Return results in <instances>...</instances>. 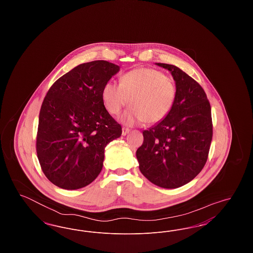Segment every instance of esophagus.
<instances>
[{"instance_id": "34e87169", "label": "esophagus", "mask_w": 253, "mask_h": 253, "mask_svg": "<svg viewBox=\"0 0 253 253\" xmlns=\"http://www.w3.org/2000/svg\"><path fill=\"white\" fill-rule=\"evenodd\" d=\"M130 132V129L128 128H122V135H126L127 133H129Z\"/></svg>"}]
</instances>
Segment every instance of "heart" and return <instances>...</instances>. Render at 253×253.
I'll return each mask as SVG.
<instances>
[{"label":"heart","instance_id":"obj_1","mask_svg":"<svg viewBox=\"0 0 253 253\" xmlns=\"http://www.w3.org/2000/svg\"><path fill=\"white\" fill-rule=\"evenodd\" d=\"M106 110L113 116H119L129 103L132 107L122 116L126 125L144 121L154 124L164 120L171 111L176 98L173 81L153 68H137L125 73L120 84L108 82L101 91Z\"/></svg>","mask_w":253,"mask_h":253}]
</instances>
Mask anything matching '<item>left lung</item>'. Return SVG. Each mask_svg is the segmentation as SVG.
<instances>
[{
	"label": "left lung",
	"instance_id": "obj_1",
	"mask_svg": "<svg viewBox=\"0 0 253 253\" xmlns=\"http://www.w3.org/2000/svg\"><path fill=\"white\" fill-rule=\"evenodd\" d=\"M170 72L176 87L168 116L143 131L137 151L139 169L158 187L175 189L204 168L212 138L211 110L203 88L175 65L156 63Z\"/></svg>",
	"mask_w": 253,
	"mask_h": 253
}]
</instances>
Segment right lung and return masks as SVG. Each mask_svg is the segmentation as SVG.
<instances>
[{
  "instance_id": "1",
  "label": "right lung",
  "mask_w": 253,
  "mask_h": 253,
  "mask_svg": "<svg viewBox=\"0 0 253 253\" xmlns=\"http://www.w3.org/2000/svg\"><path fill=\"white\" fill-rule=\"evenodd\" d=\"M120 66L106 60L82 63L51 86L42 104L37 155L50 182L64 190L84 188L102 169L106 145L121 126L105 108L101 91Z\"/></svg>"
}]
</instances>
